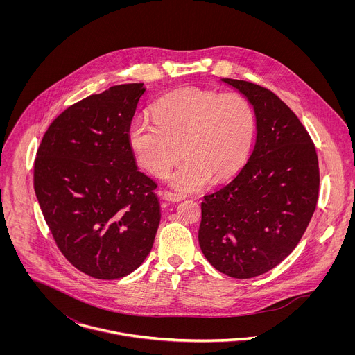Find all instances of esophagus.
Wrapping results in <instances>:
<instances>
[{"label": "esophagus", "instance_id": "34e87169", "mask_svg": "<svg viewBox=\"0 0 355 355\" xmlns=\"http://www.w3.org/2000/svg\"><path fill=\"white\" fill-rule=\"evenodd\" d=\"M162 198H164L165 201L176 202V201H182V200L184 198V196L178 194V193H172V191H164V193H162Z\"/></svg>", "mask_w": 355, "mask_h": 355}]
</instances>
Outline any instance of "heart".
Returning <instances> with one entry per match:
<instances>
[{"mask_svg":"<svg viewBox=\"0 0 355 355\" xmlns=\"http://www.w3.org/2000/svg\"><path fill=\"white\" fill-rule=\"evenodd\" d=\"M153 117L137 116L128 141L138 162L153 175H171L182 191H198L210 179L223 180L246 158L254 135V112L239 93L182 89L153 105Z\"/></svg>","mask_w":355,"mask_h":355,"instance_id":"obj_1","label":"heart"}]
</instances>
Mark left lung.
<instances>
[{
  "label": "left lung",
  "instance_id": "8db88e82",
  "mask_svg": "<svg viewBox=\"0 0 355 355\" xmlns=\"http://www.w3.org/2000/svg\"><path fill=\"white\" fill-rule=\"evenodd\" d=\"M253 105L257 141L238 176L203 197L198 241L221 273L250 279L297 248L318 200L314 144L297 114L270 90L221 79Z\"/></svg>",
  "mask_w": 355,
  "mask_h": 355
}]
</instances>
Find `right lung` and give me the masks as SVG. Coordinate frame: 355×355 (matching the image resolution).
I'll list each match as a JSON object with an SVG mask.
<instances>
[{"label": "right lung", "mask_w": 355, "mask_h": 355, "mask_svg": "<svg viewBox=\"0 0 355 355\" xmlns=\"http://www.w3.org/2000/svg\"><path fill=\"white\" fill-rule=\"evenodd\" d=\"M144 83L112 86L51 121L34 162V190L53 239L80 272L113 280L150 253L157 184L138 171L128 128Z\"/></svg>", "instance_id": "1"}]
</instances>
